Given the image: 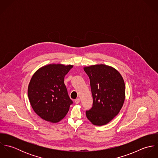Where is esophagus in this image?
Instances as JSON below:
<instances>
[{"label": "esophagus", "instance_id": "1", "mask_svg": "<svg viewBox=\"0 0 158 158\" xmlns=\"http://www.w3.org/2000/svg\"><path fill=\"white\" fill-rule=\"evenodd\" d=\"M80 98H77V99L75 100V102L76 104H78V103H80Z\"/></svg>", "mask_w": 158, "mask_h": 158}]
</instances>
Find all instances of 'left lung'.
Wrapping results in <instances>:
<instances>
[{
	"mask_svg": "<svg viewBox=\"0 0 158 158\" xmlns=\"http://www.w3.org/2000/svg\"><path fill=\"white\" fill-rule=\"evenodd\" d=\"M90 79L92 107L86 111L88 119L97 126L107 124L118 114L125 98L122 76L115 68L105 64L84 67Z\"/></svg>",
	"mask_w": 158,
	"mask_h": 158,
	"instance_id": "left-lung-1",
	"label": "left lung"
}]
</instances>
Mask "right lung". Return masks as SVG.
I'll list each match as a JSON object with an SVG mask.
<instances>
[{"mask_svg":"<svg viewBox=\"0 0 158 158\" xmlns=\"http://www.w3.org/2000/svg\"><path fill=\"white\" fill-rule=\"evenodd\" d=\"M72 65L50 64L37 70L28 87V97L35 113L41 118L57 123L67 114L73 102L68 95L64 77Z\"/></svg>","mask_w":158,"mask_h":158,"instance_id":"1","label":"right lung"}]
</instances>
